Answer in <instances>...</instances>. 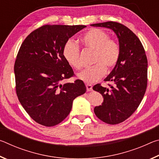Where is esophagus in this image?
Listing matches in <instances>:
<instances>
[{
    "label": "esophagus",
    "instance_id": "esophagus-1",
    "mask_svg": "<svg viewBox=\"0 0 159 159\" xmlns=\"http://www.w3.org/2000/svg\"><path fill=\"white\" fill-rule=\"evenodd\" d=\"M86 88H87V91H92L93 90V85L91 84H86Z\"/></svg>",
    "mask_w": 159,
    "mask_h": 159
}]
</instances>
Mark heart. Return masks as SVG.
<instances>
[{"instance_id": "heart-1", "label": "heart", "mask_w": 159, "mask_h": 159, "mask_svg": "<svg viewBox=\"0 0 159 159\" xmlns=\"http://www.w3.org/2000/svg\"><path fill=\"white\" fill-rule=\"evenodd\" d=\"M109 35L100 29H91L83 35L81 42L84 46L95 50L93 62L95 65L83 70L78 78L87 83L98 81L106 74L107 68L112 69L120 58V49L118 43L110 40ZM62 54L64 60L76 69L81 67L80 49L73 40L69 39L64 45Z\"/></svg>"}]
</instances>
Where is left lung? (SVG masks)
<instances>
[{"label": "left lung", "mask_w": 159, "mask_h": 159, "mask_svg": "<svg viewBox=\"0 0 159 159\" xmlns=\"http://www.w3.org/2000/svg\"><path fill=\"white\" fill-rule=\"evenodd\" d=\"M91 26L111 29L118 39L119 60L104 80L112 85L105 88L97 84L93 88L104 98L102 105L94 109L97 117L108 124H118L135 111L144 98L147 86V58L141 41L125 26L116 21Z\"/></svg>", "instance_id": "obj_1"}]
</instances>
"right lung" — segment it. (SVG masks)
Segmentation results:
<instances>
[{
	"label": "right lung",
	"mask_w": 159,
	"mask_h": 159,
	"mask_svg": "<svg viewBox=\"0 0 159 159\" xmlns=\"http://www.w3.org/2000/svg\"><path fill=\"white\" fill-rule=\"evenodd\" d=\"M85 27L44 25L21 45L14 66L16 93L25 111L39 124H59L71 111L74 99L85 93L81 80L61 84L74 75L63 57L64 45Z\"/></svg>",
	"instance_id": "add662e5"
}]
</instances>
